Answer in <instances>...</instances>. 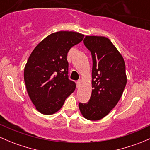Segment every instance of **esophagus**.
Instances as JSON below:
<instances>
[{
  "label": "esophagus",
  "instance_id": "1",
  "mask_svg": "<svg viewBox=\"0 0 150 150\" xmlns=\"http://www.w3.org/2000/svg\"><path fill=\"white\" fill-rule=\"evenodd\" d=\"M81 83V80H78V81H77V88H79L80 87V85Z\"/></svg>",
  "mask_w": 150,
  "mask_h": 150
}]
</instances>
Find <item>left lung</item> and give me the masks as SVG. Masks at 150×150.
Segmentation results:
<instances>
[{"label":"left lung","mask_w":150,"mask_h":150,"mask_svg":"<svg viewBox=\"0 0 150 150\" xmlns=\"http://www.w3.org/2000/svg\"><path fill=\"white\" fill-rule=\"evenodd\" d=\"M83 43L91 54L93 89L90 100L79 103V109L86 119L98 120L107 115L121 97L127 83L125 64L107 38L86 36Z\"/></svg>","instance_id":"8db88e82"}]
</instances>
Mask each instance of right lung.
<instances>
[{"mask_svg": "<svg viewBox=\"0 0 150 150\" xmlns=\"http://www.w3.org/2000/svg\"><path fill=\"white\" fill-rule=\"evenodd\" d=\"M83 38L76 32H57L43 39L30 54L24 78L32 102L42 114L57 112L75 91V83L68 78L67 56Z\"/></svg>", "mask_w": 150, "mask_h": 150, "instance_id": "right-lung-1", "label": "right lung"}]
</instances>
